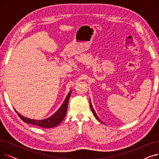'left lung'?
<instances>
[{"label":"left lung","mask_w":159,"mask_h":159,"mask_svg":"<svg viewBox=\"0 0 159 159\" xmlns=\"http://www.w3.org/2000/svg\"><path fill=\"white\" fill-rule=\"evenodd\" d=\"M89 104H90V107H91V111H92V112H93V115L95 116V118H96L97 120H98L99 121H101V122H102L101 120V119H99V117H98V116H97V115L96 114V113H95V110H94V109H93V107L92 105H91V101H89Z\"/></svg>","instance_id":"8db88e82"}]
</instances>
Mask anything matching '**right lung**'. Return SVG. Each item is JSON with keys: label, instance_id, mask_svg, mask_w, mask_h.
Returning <instances> with one entry per match:
<instances>
[{"label": "right lung", "instance_id": "add662e5", "mask_svg": "<svg viewBox=\"0 0 159 159\" xmlns=\"http://www.w3.org/2000/svg\"><path fill=\"white\" fill-rule=\"evenodd\" d=\"M71 93V91H70L69 93L67 95L66 99L61 107L58 109L53 115H52L49 117L43 119V120H35V119H31L27 117H25V116H22L20 113H19L17 111L16 113L19 116V117L24 121V122L30 124L32 125H35V126H37L40 128H54L57 126H58L64 119V116L66 114L67 109H68V101L69 98L70 97Z\"/></svg>", "mask_w": 159, "mask_h": 159}]
</instances>
